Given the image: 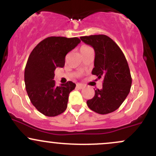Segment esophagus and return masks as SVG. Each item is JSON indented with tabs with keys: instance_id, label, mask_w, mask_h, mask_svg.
Returning <instances> with one entry per match:
<instances>
[{
	"instance_id": "obj_1",
	"label": "esophagus",
	"mask_w": 156,
	"mask_h": 156,
	"mask_svg": "<svg viewBox=\"0 0 156 156\" xmlns=\"http://www.w3.org/2000/svg\"><path fill=\"white\" fill-rule=\"evenodd\" d=\"M84 87H85V86L83 85V84H80V83H78L76 85V88L78 89H83Z\"/></svg>"
}]
</instances>
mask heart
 I'll return each mask as SVG.
<instances>
[{
	"label": "heart",
	"instance_id": "heart-1",
	"mask_svg": "<svg viewBox=\"0 0 156 156\" xmlns=\"http://www.w3.org/2000/svg\"><path fill=\"white\" fill-rule=\"evenodd\" d=\"M90 47L87 45H83L81 48H80V51H87V50L90 49Z\"/></svg>",
	"mask_w": 156,
	"mask_h": 156
}]
</instances>
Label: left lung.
Here are the masks:
<instances>
[{"instance_id":"1","label":"left lung","mask_w":156,"mask_h":156,"mask_svg":"<svg viewBox=\"0 0 156 156\" xmlns=\"http://www.w3.org/2000/svg\"><path fill=\"white\" fill-rule=\"evenodd\" d=\"M80 39L94 50L92 75L103 78V88L94 90V98L87 101V105L100 114L114 112L124 102L131 87L132 78L124 53L106 35L85 36Z\"/></svg>"}]
</instances>
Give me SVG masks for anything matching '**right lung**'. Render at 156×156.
<instances>
[{
	"mask_svg": "<svg viewBox=\"0 0 156 156\" xmlns=\"http://www.w3.org/2000/svg\"><path fill=\"white\" fill-rule=\"evenodd\" d=\"M80 42L78 37H50L34 48L25 68V84L34 106L47 117L62 114L67 106L68 98L76 83L67 81L56 87L54 71L63 67L65 56Z\"/></svg>",
	"mask_w": 156,
	"mask_h": 156,
	"instance_id": "right-lung-1",
	"label": "right lung"
}]
</instances>
